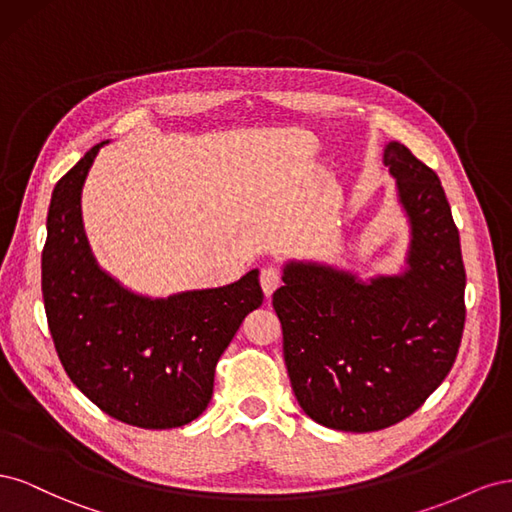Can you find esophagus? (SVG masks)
I'll use <instances>...</instances> for the list:
<instances>
[{"label":"esophagus","instance_id":"esophagus-1","mask_svg":"<svg viewBox=\"0 0 512 512\" xmlns=\"http://www.w3.org/2000/svg\"><path fill=\"white\" fill-rule=\"evenodd\" d=\"M282 284V273H280V269H275V267H265L260 271V286H262V290H265V294H267V299L271 297V294L275 292V288Z\"/></svg>","mask_w":512,"mask_h":512}]
</instances>
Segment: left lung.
<instances>
[{"mask_svg": "<svg viewBox=\"0 0 512 512\" xmlns=\"http://www.w3.org/2000/svg\"><path fill=\"white\" fill-rule=\"evenodd\" d=\"M382 162L410 228L401 269L361 277L286 260L273 292L294 397L339 431H378L421 408L451 371L466 322L459 230L438 175L399 141Z\"/></svg>", "mask_w": 512, "mask_h": 512, "instance_id": "1", "label": "left lung"}]
</instances>
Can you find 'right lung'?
Wrapping results in <instances>:
<instances>
[{
    "instance_id": "add662e5",
    "label": "right lung",
    "mask_w": 512,
    "mask_h": 512,
    "mask_svg": "<svg viewBox=\"0 0 512 512\" xmlns=\"http://www.w3.org/2000/svg\"><path fill=\"white\" fill-rule=\"evenodd\" d=\"M91 147L55 185L42 252V297L59 361L108 416L143 429L192 423L213 395L215 365L262 305L258 269L220 286L149 297L104 271L85 235L81 194Z\"/></svg>"
}]
</instances>
